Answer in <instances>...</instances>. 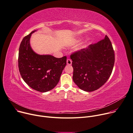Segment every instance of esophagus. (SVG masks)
<instances>
[{"mask_svg":"<svg viewBox=\"0 0 133 133\" xmlns=\"http://www.w3.org/2000/svg\"><path fill=\"white\" fill-rule=\"evenodd\" d=\"M66 64L69 65H70L72 64V61L70 60V59H67Z\"/></svg>","mask_w":133,"mask_h":133,"instance_id":"esophagus-1","label":"esophagus"}]
</instances>
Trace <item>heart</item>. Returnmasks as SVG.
Segmentation results:
<instances>
[{"mask_svg": "<svg viewBox=\"0 0 133 133\" xmlns=\"http://www.w3.org/2000/svg\"><path fill=\"white\" fill-rule=\"evenodd\" d=\"M82 38H79V39H76V40H75L74 41H73V42L71 43V45H77V44H79L82 41ZM89 44V41H87L85 42V44L82 46V48H84V47L87 46Z\"/></svg>", "mask_w": 133, "mask_h": 133, "instance_id": "obj_1", "label": "heart"}]
</instances>
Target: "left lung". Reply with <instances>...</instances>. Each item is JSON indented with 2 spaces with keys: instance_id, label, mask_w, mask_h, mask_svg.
<instances>
[{
  "instance_id": "left-lung-1",
  "label": "left lung",
  "mask_w": 133,
  "mask_h": 133,
  "mask_svg": "<svg viewBox=\"0 0 133 133\" xmlns=\"http://www.w3.org/2000/svg\"><path fill=\"white\" fill-rule=\"evenodd\" d=\"M73 68V80L80 89L92 92L109 78L115 63L111 43L107 35L70 56Z\"/></svg>"
}]
</instances>
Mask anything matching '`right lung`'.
<instances>
[{"instance_id": "1", "label": "right lung", "mask_w": 133, "mask_h": 133, "mask_svg": "<svg viewBox=\"0 0 133 133\" xmlns=\"http://www.w3.org/2000/svg\"><path fill=\"white\" fill-rule=\"evenodd\" d=\"M35 30L23 39L19 46L18 68L24 81L32 89L45 92L57 85L66 64V57L56 58L35 53L30 45Z\"/></svg>"}]
</instances>
